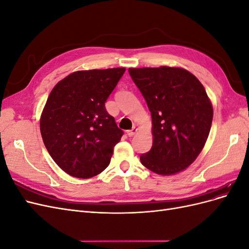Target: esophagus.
<instances>
[{
    "instance_id": "esophagus-1",
    "label": "esophagus",
    "mask_w": 249,
    "mask_h": 249,
    "mask_svg": "<svg viewBox=\"0 0 249 249\" xmlns=\"http://www.w3.org/2000/svg\"><path fill=\"white\" fill-rule=\"evenodd\" d=\"M136 132H137V129H136V127L134 126L132 130H130V131H127V132H126V135H127V136H129V137H133L134 135L136 134Z\"/></svg>"
}]
</instances>
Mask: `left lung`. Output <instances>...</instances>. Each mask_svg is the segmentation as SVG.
Instances as JSON below:
<instances>
[{
    "mask_svg": "<svg viewBox=\"0 0 249 249\" xmlns=\"http://www.w3.org/2000/svg\"><path fill=\"white\" fill-rule=\"evenodd\" d=\"M152 114L153 146L140 156L143 166L170 176L186 169L205 146L213 107L198 79L179 67L130 69Z\"/></svg>",
    "mask_w": 249,
    "mask_h": 249,
    "instance_id": "obj_1",
    "label": "left lung"
}]
</instances>
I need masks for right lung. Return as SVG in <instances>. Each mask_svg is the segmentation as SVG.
Listing matches in <instances>:
<instances>
[{
	"label": "right lung",
	"instance_id": "obj_1",
	"mask_svg": "<svg viewBox=\"0 0 249 249\" xmlns=\"http://www.w3.org/2000/svg\"><path fill=\"white\" fill-rule=\"evenodd\" d=\"M125 69L79 71L53 88L40 118L44 145L70 176L88 178L108 167L124 131L105 103Z\"/></svg>",
	"mask_w": 249,
	"mask_h": 249
}]
</instances>
